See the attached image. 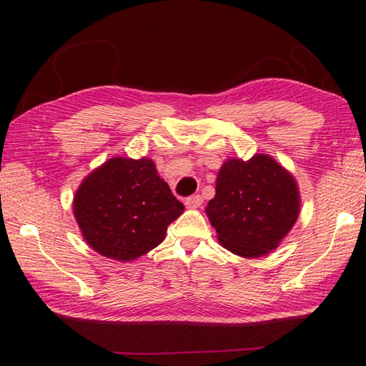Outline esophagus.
<instances>
[{
	"label": "esophagus",
	"mask_w": 366,
	"mask_h": 366,
	"mask_svg": "<svg viewBox=\"0 0 366 366\" xmlns=\"http://www.w3.org/2000/svg\"><path fill=\"white\" fill-rule=\"evenodd\" d=\"M202 204H204V197L202 196H191L184 202V205L188 208H199Z\"/></svg>",
	"instance_id": "1"
}]
</instances>
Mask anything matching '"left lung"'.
Wrapping results in <instances>:
<instances>
[{"mask_svg": "<svg viewBox=\"0 0 366 366\" xmlns=\"http://www.w3.org/2000/svg\"><path fill=\"white\" fill-rule=\"evenodd\" d=\"M207 216L217 241L234 255L258 258L277 249L296 224L299 188L291 172L272 157L227 159L216 178Z\"/></svg>", "mask_w": 366, "mask_h": 366, "instance_id": "left-lung-1", "label": "left lung"}]
</instances>
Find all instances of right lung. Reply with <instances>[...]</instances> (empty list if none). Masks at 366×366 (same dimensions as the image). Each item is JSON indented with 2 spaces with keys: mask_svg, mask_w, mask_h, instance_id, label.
I'll return each mask as SVG.
<instances>
[{
  "mask_svg": "<svg viewBox=\"0 0 366 366\" xmlns=\"http://www.w3.org/2000/svg\"><path fill=\"white\" fill-rule=\"evenodd\" d=\"M183 209L150 158L104 161L73 196V214L84 241L119 262H133L161 244Z\"/></svg>",
  "mask_w": 366,
  "mask_h": 366,
  "instance_id": "obj_1",
  "label": "right lung"
}]
</instances>
